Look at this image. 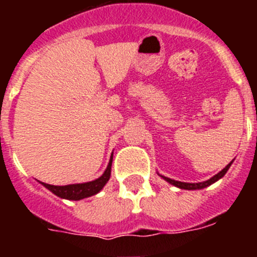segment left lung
<instances>
[{
  "label": "left lung",
  "instance_id": "8db88e82",
  "mask_svg": "<svg viewBox=\"0 0 257 257\" xmlns=\"http://www.w3.org/2000/svg\"><path fill=\"white\" fill-rule=\"evenodd\" d=\"M231 163H233V161H231L230 163H228V165L224 167V169L221 170L220 172H217L216 175H213L212 178L208 179V180L206 181H202V183H184V181H178V180H174V179H170V178H166V176H163V175L158 174L161 176V178L163 179V180H166L167 183H170L171 185H174V187L176 188H180V189H185V190H197V189H203V188H207L210 187L211 184L216 183L217 180H220V179L224 176V175L226 174V171L229 170V167L231 166Z\"/></svg>",
  "mask_w": 257,
  "mask_h": 257
}]
</instances>
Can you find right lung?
Wrapping results in <instances>:
<instances>
[{"label":"right lung","instance_id":"add662e5","mask_svg":"<svg viewBox=\"0 0 257 257\" xmlns=\"http://www.w3.org/2000/svg\"><path fill=\"white\" fill-rule=\"evenodd\" d=\"M112 161H113V153L110 156L108 166H106L105 171L103 172L100 178L95 179L92 181H87V183L81 184H69V185H50L46 183H40L44 185L46 189L54 193L55 196L60 197L63 199H69V201H79V199L87 198L97 194L104 188L106 183L110 179V171H112Z\"/></svg>","mask_w":257,"mask_h":257}]
</instances>
